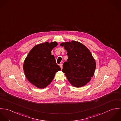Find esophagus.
I'll use <instances>...</instances> for the list:
<instances>
[{"mask_svg": "<svg viewBox=\"0 0 121 121\" xmlns=\"http://www.w3.org/2000/svg\"><path fill=\"white\" fill-rule=\"evenodd\" d=\"M59 66H60V68H61V70H62V68H63V65H62V64H60V65H59Z\"/></svg>", "mask_w": 121, "mask_h": 121, "instance_id": "1", "label": "esophagus"}]
</instances>
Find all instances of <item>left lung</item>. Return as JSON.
<instances>
[{"instance_id":"8db88e82","label":"left lung","mask_w":121,"mask_h":121,"mask_svg":"<svg viewBox=\"0 0 121 121\" xmlns=\"http://www.w3.org/2000/svg\"><path fill=\"white\" fill-rule=\"evenodd\" d=\"M67 51L68 59L63 64L62 72L73 86L80 87L86 85L93 77L96 62L90 51L75 41L60 43Z\"/></svg>"}]
</instances>
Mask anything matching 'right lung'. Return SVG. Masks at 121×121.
Listing matches in <instances>:
<instances>
[{
  "label": "right lung",
  "mask_w": 121,
  "mask_h": 121,
  "mask_svg": "<svg viewBox=\"0 0 121 121\" xmlns=\"http://www.w3.org/2000/svg\"><path fill=\"white\" fill-rule=\"evenodd\" d=\"M56 42H45L35 46L25 59L23 68L26 79L38 88L43 89L52 82L56 73L61 70L52 50Z\"/></svg>",
  "instance_id": "obj_1"
}]
</instances>
